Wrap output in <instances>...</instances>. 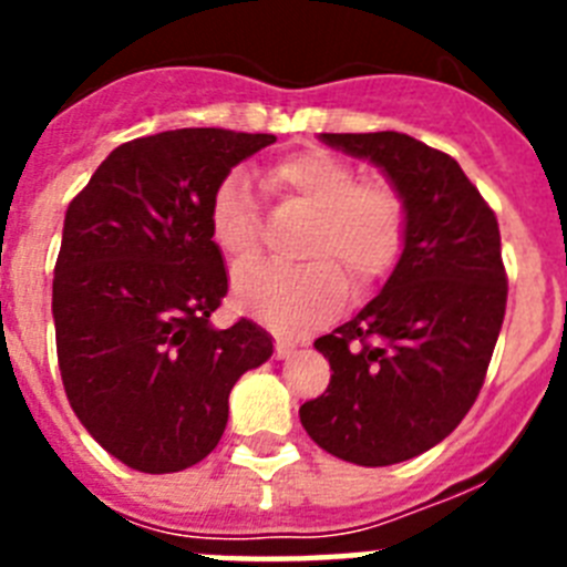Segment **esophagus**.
I'll list each match as a JSON object with an SVG mask.
<instances>
[{"label": "esophagus", "instance_id": "34e87169", "mask_svg": "<svg viewBox=\"0 0 567 567\" xmlns=\"http://www.w3.org/2000/svg\"><path fill=\"white\" fill-rule=\"evenodd\" d=\"M295 349H298V346L289 343V340H278V343H275V358L278 360L289 358V354H295Z\"/></svg>", "mask_w": 567, "mask_h": 567}]
</instances>
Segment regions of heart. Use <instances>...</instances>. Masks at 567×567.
<instances>
[{"label":"heart","instance_id":"heart-1","mask_svg":"<svg viewBox=\"0 0 567 567\" xmlns=\"http://www.w3.org/2000/svg\"><path fill=\"white\" fill-rule=\"evenodd\" d=\"M269 184L312 209L303 267H258L233 284L235 307L278 329H303L329 318L354 287L383 278L403 247L405 213L383 182H358L352 164L329 150H298L269 167ZM209 238L233 269L249 267L260 249V221L247 178L229 173L207 207Z\"/></svg>","mask_w":567,"mask_h":567}]
</instances>
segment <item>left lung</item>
<instances>
[{"mask_svg":"<svg viewBox=\"0 0 567 567\" xmlns=\"http://www.w3.org/2000/svg\"><path fill=\"white\" fill-rule=\"evenodd\" d=\"M318 138L383 173L405 229L383 289L315 340L332 380L300 405V423L346 463L394 465L443 443L477 400L508 298L499 227L452 155L412 135Z\"/></svg>","mask_w":567,"mask_h":567,"instance_id":"8db88e82","label":"left lung"}]
</instances>
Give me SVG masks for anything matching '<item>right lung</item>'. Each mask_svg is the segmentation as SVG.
<instances>
[{"label": "right lung", "instance_id": "right-lung-1", "mask_svg": "<svg viewBox=\"0 0 567 567\" xmlns=\"http://www.w3.org/2000/svg\"><path fill=\"white\" fill-rule=\"evenodd\" d=\"M269 133L184 127L135 138L99 164L64 213L53 323L70 405L104 452L144 474L202 463L238 378L272 358L252 320L215 329L227 295L207 207Z\"/></svg>", "mask_w": 567, "mask_h": 567}]
</instances>
